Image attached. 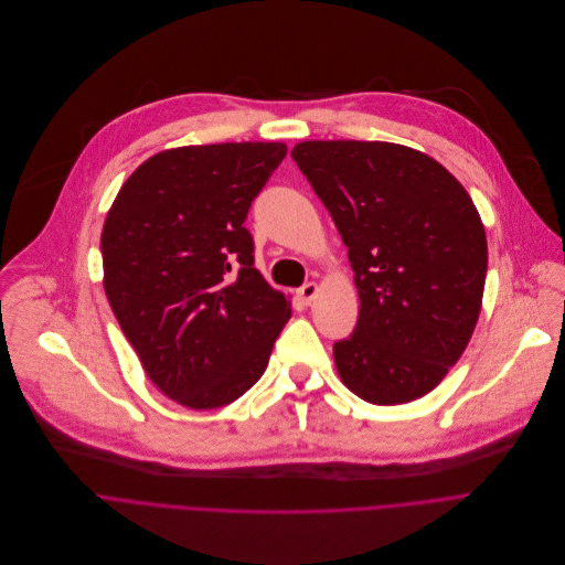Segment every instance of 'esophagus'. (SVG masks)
Instances as JSON below:
<instances>
[{
  "mask_svg": "<svg viewBox=\"0 0 565 565\" xmlns=\"http://www.w3.org/2000/svg\"><path fill=\"white\" fill-rule=\"evenodd\" d=\"M316 294H318V285H316V282H305V285L298 289V298H300L305 305H309V302L316 298Z\"/></svg>",
  "mask_w": 565,
  "mask_h": 565,
  "instance_id": "1",
  "label": "esophagus"
}]
</instances>
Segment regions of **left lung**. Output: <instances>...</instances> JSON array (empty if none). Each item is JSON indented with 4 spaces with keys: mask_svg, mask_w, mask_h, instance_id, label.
<instances>
[{
    "mask_svg": "<svg viewBox=\"0 0 565 565\" xmlns=\"http://www.w3.org/2000/svg\"><path fill=\"white\" fill-rule=\"evenodd\" d=\"M291 158L348 247L361 298L354 333L333 343L338 376L374 405L425 396L481 313L488 241L470 193L394 142L307 140Z\"/></svg>",
    "mask_w": 565,
    "mask_h": 565,
    "instance_id": "8db88e82",
    "label": "left lung"
}]
</instances>
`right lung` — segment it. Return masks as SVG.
Segmentation results:
<instances>
[{
    "label": "right lung",
    "instance_id": "obj_1",
    "mask_svg": "<svg viewBox=\"0 0 565 565\" xmlns=\"http://www.w3.org/2000/svg\"><path fill=\"white\" fill-rule=\"evenodd\" d=\"M282 142L178 147L142 162L102 230L104 291L147 376L213 409L265 372L291 307L254 267L245 220Z\"/></svg>",
    "mask_w": 565,
    "mask_h": 565
}]
</instances>
